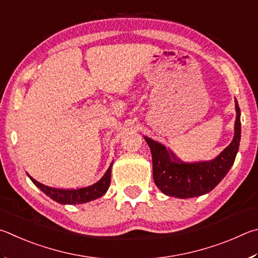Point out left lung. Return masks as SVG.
<instances>
[{"mask_svg":"<svg viewBox=\"0 0 258 258\" xmlns=\"http://www.w3.org/2000/svg\"><path fill=\"white\" fill-rule=\"evenodd\" d=\"M233 141L216 159L209 162L183 163L163 145L145 137L152 152L153 178L162 192L178 198H191L210 192L218 186L229 172L239 150L241 123L237 101Z\"/></svg>","mask_w":258,"mask_h":258,"instance_id":"1","label":"left lung"}]
</instances>
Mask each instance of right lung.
<instances>
[{"instance_id": "1", "label": "right lung", "mask_w": 258, "mask_h": 258, "mask_svg": "<svg viewBox=\"0 0 258 258\" xmlns=\"http://www.w3.org/2000/svg\"><path fill=\"white\" fill-rule=\"evenodd\" d=\"M107 169L105 174L103 175L101 180H98L97 182H95L90 186L87 187H81L77 189H58V188H52L47 187L45 184L36 181L35 179L29 177L36 186H37L40 190L44 194H46L48 197H51L53 201L61 204H83V203H87L90 201L96 200V198L103 196L106 192L111 182V169Z\"/></svg>"}]
</instances>
